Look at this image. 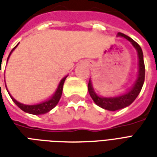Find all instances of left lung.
<instances>
[{
    "label": "left lung",
    "instance_id": "1",
    "mask_svg": "<svg viewBox=\"0 0 157 157\" xmlns=\"http://www.w3.org/2000/svg\"><path fill=\"white\" fill-rule=\"evenodd\" d=\"M118 36H121L123 38L128 40L138 52L139 75L138 79L135 82L134 86L128 92H126L124 95L114 97V98H101V97H98L93 91L91 82L89 81L88 92L92 100L98 106L106 109V110H109V111H116V110L124 109L125 107L130 105L132 102L135 101V98L138 97L139 93L141 91L144 82H145V63H144V59H143V52H142L140 46L135 40H133L131 38H129L128 36L125 35L122 33H118Z\"/></svg>",
    "mask_w": 157,
    "mask_h": 157
}]
</instances>
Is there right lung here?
I'll return each mask as SVG.
<instances>
[{
    "instance_id": "add662e5",
    "label": "right lung",
    "mask_w": 157,
    "mask_h": 157,
    "mask_svg": "<svg viewBox=\"0 0 157 157\" xmlns=\"http://www.w3.org/2000/svg\"><path fill=\"white\" fill-rule=\"evenodd\" d=\"M17 46H15L14 48H12V50L10 53V55L12 54V52L14 50V48H16ZM9 55V56H10ZM8 56V58H9ZM7 58V59H8ZM67 76H65L64 78L62 79L61 82H59V86L56 92L54 94V96L52 97L51 98L48 100V101H45V102H43L41 103H39V104H35V105H25V104H22V103H20L17 101H16L15 99L12 98V96L10 95V97L12 98V101L15 102V104L19 109H21L22 111H24L26 113H31V114H34V115H39V114H44V113H48V111H50L51 109H53L55 108V106L57 105V103L59 101V99L61 98L62 95V90H63V85H64V82L65 81V78ZM9 93V92H8Z\"/></svg>"
}]
</instances>
